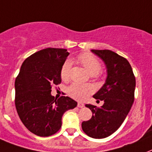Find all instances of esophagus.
<instances>
[{
  "instance_id": "1",
  "label": "esophagus",
  "mask_w": 152,
  "mask_h": 152,
  "mask_svg": "<svg viewBox=\"0 0 152 152\" xmlns=\"http://www.w3.org/2000/svg\"><path fill=\"white\" fill-rule=\"evenodd\" d=\"M77 107H78V108H83V107H84V104H83V103H81V102H78V103H77Z\"/></svg>"
}]
</instances>
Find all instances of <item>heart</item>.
Returning a JSON list of instances; mask_svg holds the SVG:
<instances>
[{
  "label": "heart",
  "mask_w": 152,
  "mask_h": 152,
  "mask_svg": "<svg viewBox=\"0 0 152 152\" xmlns=\"http://www.w3.org/2000/svg\"><path fill=\"white\" fill-rule=\"evenodd\" d=\"M77 61L91 75H96L102 70V64L100 61L90 53H82L78 55ZM71 63L66 60L62 66L60 70V76L63 81H68L70 78ZM94 92V87L89 84L73 83L68 87L67 94L70 97L77 101H84L89 94Z\"/></svg>",
  "instance_id": "obj_1"
}]
</instances>
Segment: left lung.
<instances>
[{"label":"left lung","instance_id":"obj_1","mask_svg":"<svg viewBox=\"0 0 152 152\" xmlns=\"http://www.w3.org/2000/svg\"><path fill=\"white\" fill-rule=\"evenodd\" d=\"M106 66L105 83L94 97L104 101L100 108L86 104L92 111L90 120L82 123L87 136L103 139L115 132L126 118L134 102L136 78L129 61L110 50H91Z\"/></svg>","mask_w":152,"mask_h":152}]
</instances>
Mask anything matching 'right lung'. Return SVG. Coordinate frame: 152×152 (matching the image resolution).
I'll return each instance as SVG.
<instances>
[{"mask_svg": "<svg viewBox=\"0 0 152 152\" xmlns=\"http://www.w3.org/2000/svg\"><path fill=\"white\" fill-rule=\"evenodd\" d=\"M70 53L46 48L27 58L15 81V104L24 126L39 136H50L62 126L63 113L77 106L69 97L56 99L51 87L61 83L60 70Z\"/></svg>", "mask_w": 152, "mask_h": 152, "instance_id": "add662e5", "label": "right lung"}]
</instances>
